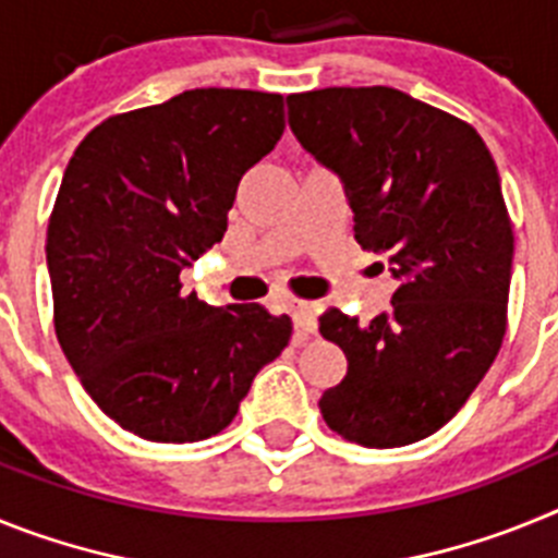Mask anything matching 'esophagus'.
I'll use <instances>...</instances> for the list:
<instances>
[{"label":"esophagus","instance_id":"1","mask_svg":"<svg viewBox=\"0 0 558 558\" xmlns=\"http://www.w3.org/2000/svg\"><path fill=\"white\" fill-rule=\"evenodd\" d=\"M293 324H295V343H304L307 335L318 329V318H315V304L310 302H293Z\"/></svg>","mask_w":558,"mask_h":558}]
</instances>
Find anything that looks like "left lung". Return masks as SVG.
Listing matches in <instances>:
<instances>
[{"label": "left lung", "mask_w": 558, "mask_h": 558, "mask_svg": "<svg viewBox=\"0 0 558 558\" xmlns=\"http://www.w3.org/2000/svg\"><path fill=\"white\" fill-rule=\"evenodd\" d=\"M288 108L295 140L343 181L354 240L402 282L366 327L318 318L349 363L318 408L354 445H413L461 411L506 335L514 231L495 159L470 122L388 86L318 88Z\"/></svg>", "instance_id": "obj_1"}]
</instances>
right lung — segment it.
I'll return each mask as SVG.
<instances>
[{
	"instance_id": "obj_1",
	"label": "right lung",
	"mask_w": 558,
	"mask_h": 558,
	"mask_svg": "<svg viewBox=\"0 0 558 558\" xmlns=\"http://www.w3.org/2000/svg\"><path fill=\"white\" fill-rule=\"evenodd\" d=\"M282 131V95L192 88L113 113L69 159L47 226L56 335L122 430L159 445L218 436L288 347V315L211 307L181 284Z\"/></svg>"
}]
</instances>
